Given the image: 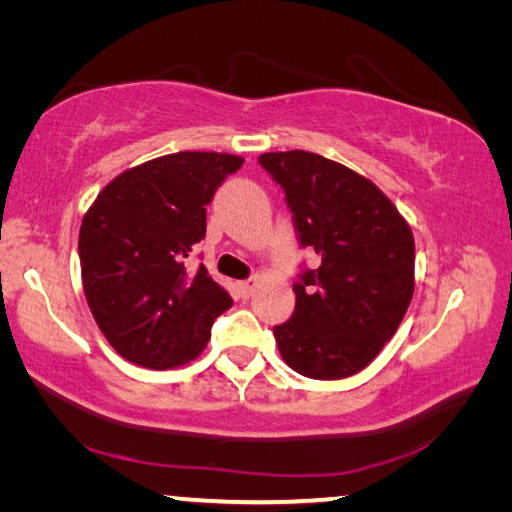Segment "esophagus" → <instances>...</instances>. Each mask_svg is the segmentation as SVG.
Segmentation results:
<instances>
[{
    "label": "esophagus",
    "mask_w": 512,
    "mask_h": 512,
    "mask_svg": "<svg viewBox=\"0 0 512 512\" xmlns=\"http://www.w3.org/2000/svg\"><path fill=\"white\" fill-rule=\"evenodd\" d=\"M257 287V280H246V282H239V296L248 300L250 296H253V291Z\"/></svg>",
    "instance_id": "obj_1"
}]
</instances>
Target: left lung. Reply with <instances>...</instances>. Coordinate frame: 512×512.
<instances>
[{
	"label": "left lung",
	"mask_w": 512,
	"mask_h": 512,
	"mask_svg": "<svg viewBox=\"0 0 512 512\" xmlns=\"http://www.w3.org/2000/svg\"><path fill=\"white\" fill-rule=\"evenodd\" d=\"M259 164L282 187L302 248L296 309L273 334L287 366L311 379L357 375L400 327L413 298L409 223L377 185L318 153H264Z\"/></svg>",
	"instance_id": "obj_1"
}]
</instances>
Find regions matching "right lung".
<instances>
[{"label": "right lung", "mask_w": 512, "mask_h": 512, "mask_svg": "<svg viewBox=\"0 0 512 512\" xmlns=\"http://www.w3.org/2000/svg\"><path fill=\"white\" fill-rule=\"evenodd\" d=\"M244 160L180 151L133 167L103 187L83 216V291L121 357L167 370L196 359L230 293L207 268L189 266L205 237L214 192Z\"/></svg>", "instance_id": "1"}]
</instances>
